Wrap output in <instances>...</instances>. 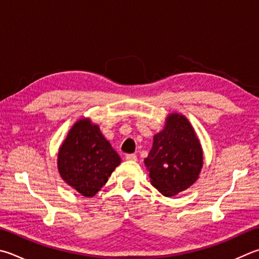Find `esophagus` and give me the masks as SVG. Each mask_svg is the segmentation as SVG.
<instances>
[{"label": "esophagus", "instance_id": "1", "mask_svg": "<svg viewBox=\"0 0 259 259\" xmlns=\"http://www.w3.org/2000/svg\"><path fill=\"white\" fill-rule=\"evenodd\" d=\"M125 159H126V161L136 162V161H137V156H136L135 154H126L125 155Z\"/></svg>", "mask_w": 259, "mask_h": 259}]
</instances>
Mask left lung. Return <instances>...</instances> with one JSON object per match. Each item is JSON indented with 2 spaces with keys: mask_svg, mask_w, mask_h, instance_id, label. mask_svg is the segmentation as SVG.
Listing matches in <instances>:
<instances>
[{
  "mask_svg": "<svg viewBox=\"0 0 259 259\" xmlns=\"http://www.w3.org/2000/svg\"><path fill=\"white\" fill-rule=\"evenodd\" d=\"M145 158L150 183L163 196L172 197L191 187L203 168V148L194 126L180 113L165 117Z\"/></svg>",
  "mask_w": 259,
  "mask_h": 259,
  "instance_id": "obj_1",
  "label": "left lung"
}]
</instances>
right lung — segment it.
<instances>
[{
    "instance_id": "add662e5",
    "label": "right lung",
    "mask_w": 259,
    "mask_h": 259,
    "mask_svg": "<svg viewBox=\"0 0 259 259\" xmlns=\"http://www.w3.org/2000/svg\"><path fill=\"white\" fill-rule=\"evenodd\" d=\"M121 163L98 124L81 117L59 148L58 170L62 180L84 197H94Z\"/></svg>"
}]
</instances>
